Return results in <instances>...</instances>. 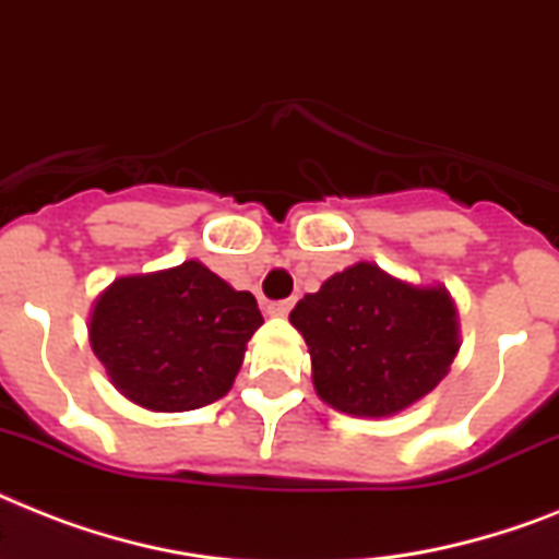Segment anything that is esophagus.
Returning a JSON list of instances; mask_svg holds the SVG:
<instances>
[{"instance_id": "34e87169", "label": "esophagus", "mask_w": 559, "mask_h": 559, "mask_svg": "<svg viewBox=\"0 0 559 559\" xmlns=\"http://www.w3.org/2000/svg\"><path fill=\"white\" fill-rule=\"evenodd\" d=\"M289 310H293V298H287V301H272L270 307H266L270 316H287Z\"/></svg>"}]
</instances>
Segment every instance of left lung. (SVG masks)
I'll list each match as a JSON object with an SVG mask.
<instances>
[{"instance_id":"8db88e82","label":"left lung","mask_w":559,"mask_h":559,"mask_svg":"<svg viewBox=\"0 0 559 559\" xmlns=\"http://www.w3.org/2000/svg\"><path fill=\"white\" fill-rule=\"evenodd\" d=\"M289 321L310 347L319 396L353 416L405 411L442 382L460 350L451 295L365 261L304 295Z\"/></svg>"}]
</instances>
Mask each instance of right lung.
Returning a JSON list of instances; mask_svg holds the SVG:
<instances>
[{
    "instance_id": "right-lung-1",
    "label": "right lung",
    "mask_w": 559,
    "mask_h": 559,
    "mask_svg": "<svg viewBox=\"0 0 559 559\" xmlns=\"http://www.w3.org/2000/svg\"><path fill=\"white\" fill-rule=\"evenodd\" d=\"M264 324L255 295L198 261L117 278L91 312V347L131 402L194 411L229 393L247 342Z\"/></svg>"
}]
</instances>
